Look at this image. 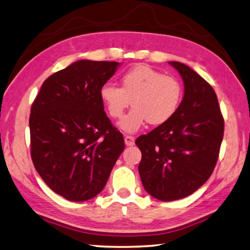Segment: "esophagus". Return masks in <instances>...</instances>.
<instances>
[{"instance_id": "esophagus-1", "label": "esophagus", "mask_w": 250, "mask_h": 250, "mask_svg": "<svg viewBox=\"0 0 250 250\" xmlns=\"http://www.w3.org/2000/svg\"><path fill=\"white\" fill-rule=\"evenodd\" d=\"M124 140H125V145L126 146H133L135 144V137L129 135H125L124 136Z\"/></svg>"}]
</instances>
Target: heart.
I'll return each instance as SVG.
<instances>
[{"mask_svg":"<svg viewBox=\"0 0 250 250\" xmlns=\"http://www.w3.org/2000/svg\"><path fill=\"white\" fill-rule=\"evenodd\" d=\"M183 88L175 77L164 75L148 65H138L121 77V88L111 83L100 89L102 104L112 119L123 116L131 102V110L120 127L127 133H135L146 122L150 125L167 123L181 104Z\"/></svg>","mask_w":250,"mask_h":250,"instance_id":"1","label":"heart"}]
</instances>
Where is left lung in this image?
Instances as JSON below:
<instances>
[{"label": "left lung", "mask_w": 250, "mask_h": 250, "mask_svg": "<svg viewBox=\"0 0 250 250\" xmlns=\"http://www.w3.org/2000/svg\"><path fill=\"white\" fill-rule=\"evenodd\" d=\"M185 93L175 114L136 139L138 171L146 191L162 201L191 195L209 180L219 159L224 120L213 88L187 65L169 62Z\"/></svg>", "instance_id": "obj_1"}]
</instances>
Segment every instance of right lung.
<instances>
[{"label":"right lung","mask_w":250,"mask_h":250,"mask_svg":"<svg viewBox=\"0 0 250 250\" xmlns=\"http://www.w3.org/2000/svg\"><path fill=\"white\" fill-rule=\"evenodd\" d=\"M117 66L77 61L46 78L32 102V163L46 185L69 201H86L101 192L125 148L100 99L101 87Z\"/></svg>","instance_id":"add662e5"}]
</instances>
